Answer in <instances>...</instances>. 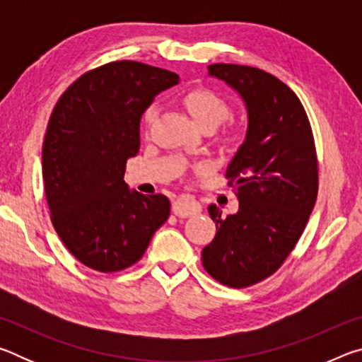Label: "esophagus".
<instances>
[{
    "instance_id": "esophagus-1",
    "label": "esophagus",
    "mask_w": 362,
    "mask_h": 362,
    "mask_svg": "<svg viewBox=\"0 0 362 362\" xmlns=\"http://www.w3.org/2000/svg\"><path fill=\"white\" fill-rule=\"evenodd\" d=\"M173 212L177 217H192L201 212V204L192 196H180L173 203Z\"/></svg>"
}]
</instances>
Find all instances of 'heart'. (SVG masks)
<instances>
[{
  "label": "heart",
  "mask_w": 362,
  "mask_h": 362,
  "mask_svg": "<svg viewBox=\"0 0 362 362\" xmlns=\"http://www.w3.org/2000/svg\"><path fill=\"white\" fill-rule=\"evenodd\" d=\"M183 105L193 116V119L198 122V124L203 127V129H214L217 127L220 122L225 121L230 116V105L222 95L217 94L216 90L206 89V88H198L193 89L183 95ZM158 110L156 107H150L145 112V122L146 124H151L156 118ZM236 129H230L228 139H236L238 137Z\"/></svg>",
  "instance_id": "1"
}]
</instances>
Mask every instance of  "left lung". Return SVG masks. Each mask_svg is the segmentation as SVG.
I'll use <instances>...</instances> for the list:
<instances>
[{"label":"left lung","instance_id":"8db88e82","mask_svg":"<svg viewBox=\"0 0 362 362\" xmlns=\"http://www.w3.org/2000/svg\"><path fill=\"white\" fill-rule=\"evenodd\" d=\"M207 70L240 94L247 131L226 168L240 209L225 217L209 206L217 233L201 259L214 279L241 289L272 276L302 236L317 194L315 139L302 102L276 76L235 64Z\"/></svg>","mask_w":362,"mask_h":362}]
</instances>
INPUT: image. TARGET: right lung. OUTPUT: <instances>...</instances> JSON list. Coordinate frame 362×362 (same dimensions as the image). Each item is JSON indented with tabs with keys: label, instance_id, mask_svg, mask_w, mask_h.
Instances as JSON below:
<instances>
[{
	"label": "right lung",
	"instance_id": "add662e5",
	"mask_svg": "<svg viewBox=\"0 0 362 362\" xmlns=\"http://www.w3.org/2000/svg\"><path fill=\"white\" fill-rule=\"evenodd\" d=\"M175 84L173 71L119 60L79 76L52 110L42 144L46 199L59 238L86 267L134 265L169 217L166 196L129 189L124 170L139 153L145 110Z\"/></svg>",
	"mask_w": 362,
	"mask_h": 362
}]
</instances>
